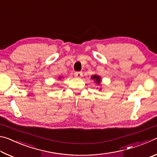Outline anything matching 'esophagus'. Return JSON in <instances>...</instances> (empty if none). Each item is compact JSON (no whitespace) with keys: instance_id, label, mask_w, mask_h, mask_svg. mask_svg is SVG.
Returning <instances> with one entry per match:
<instances>
[{"instance_id":"obj_1","label":"esophagus","mask_w":157,"mask_h":157,"mask_svg":"<svg viewBox=\"0 0 157 157\" xmlns=\"http://www.w3.org/2000/svg\"><path fill=\"white\" fill-rule=\"evenodd\" d=\"M74 75H75L76 78H80V77L83 75V74H82V72H75L74 73Z\"/></svg>"}]
</instances>
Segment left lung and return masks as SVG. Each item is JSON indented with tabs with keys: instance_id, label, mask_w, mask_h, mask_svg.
Masks as SVG:
<instances>
[{
	"instance_id": "1",
	"label": "left lung",
	"mask_w": 157,
	"mask_h": 157,
	"mask_svg": "<svg viewBox=\"0 0 157 157\" xmlns=\"http://www.w3.org/2000/svg\"><path fill=\"white\" fill-rule=\"evenodd\" d=\"M91 78H92L93 79H95V80L96 81V82H97L98 84H99L100 82V76L94 75V76L91 77Z\"/></svg>"
}]
</instances>
